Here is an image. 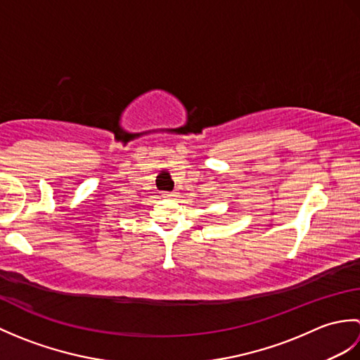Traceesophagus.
I'll return each instance as SVG.
<instances>
[{"instance_id":"obj_1","label":"esophagus","mask_w":360,"mask_h":360,"mask_svg":"<svg viewBox=\"0 0 360 360\" xmlns=\"http://www.w3.org/2000/svg\"><path fill=\"white\" fill-rule=\"evenodd\" d=\"M165 198H174L176 196V192H164L162 193Z\"/></svg>"}]
</instances>
